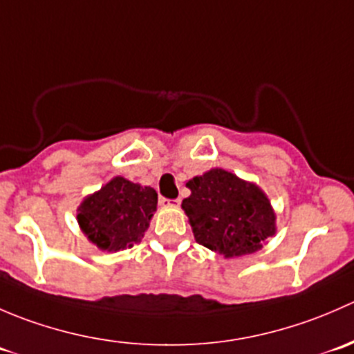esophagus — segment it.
Listing matches in <instances>:
<instances>
[{
	"label": "esophagus",
	"instance_id": "34e87169",
	"mask_svg": "<svg viewBox=\"0 0 354 354\" xmlns=\"http://www.w3.org/2000/svg\"><path fill=\"white\" fill-rule=\"evenodd\" d=\"M160 202V205H178V203H180V200H169V198H160L159 200Z\"/></svg>",
	"mask_w": 354,
	"mask_h": 354
}]
</instances>
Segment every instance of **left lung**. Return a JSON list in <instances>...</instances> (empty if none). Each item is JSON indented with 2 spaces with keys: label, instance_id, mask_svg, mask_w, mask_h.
<instances>
[{
  "label": "left lung",
  "instance_id": "left-lung-1",
  "mask_svg": "<svg viewBox=\"0 0 354 354\" xmlns=\"http://www.w3.org/2000/svg\"><path fill=\"white\" fill-rule=\"evenodd\" d=\"M181 202L195 241L224 259L250 255L274 236L276 212L266 192L231 171L212 167L187 181Z\"/></svg>",
  "mask_w": 354,
  "mask_h": 354
}]
</instances>
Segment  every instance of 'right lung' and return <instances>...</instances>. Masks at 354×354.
Instances as JSON below:
<instances>
[{
  "mask_svg": "<svg viewBox=\"0 0 354 354\" xmlns=\"http://www.w3.org/2000/svg\"><path fill=\"white\" fill-rule=\"evenodd\" d=\"M156 210L154 188L114 176L82 200L77 221L92 245L102 252H120L142 241Z\"/></svg>",
  "mask_w": 354,
  "mask_h": 354,
  "instance_id": "right-lung-1",
  "label": "right lung"
}]
</instances>
